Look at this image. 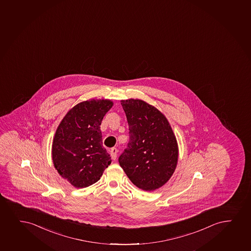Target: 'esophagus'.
<instances>
[{
	"label": "esophagus",
	"instance_id": "esophagus-1",
	"mask_svg": "<svg viewBox=\"0 0 251 251\" xmlns=\"http://www.w3.org/2000/svg\"><path fill=\"white\" fill-rule=\"evenodd\" d=\"M117 153L118 150L116 148H113V149H111V150H110V155H111V158L114 159V160H115L116 158H117Z\"/></svg>",
	"mask_w": 251,
	"mask_h": 251
}]
</instances>
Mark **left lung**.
Wrapping results in <instances>:
<instances>
[{"label":"left lung","instance_id":"1","mask_svg":"<svg viewBox=\"0 0 251 251\" xmlns=\"http://www.w3.org/2000/svg\"><path fill=\"white\" fill-rule=\"evenodd\" d=\"M129 126V142L119 163L140 189L153 191L166 183L178 159L176 139L166 118L138 99L121 101Z\"/></svg>","mask_w":251,"mask_h":251}]
</instances>
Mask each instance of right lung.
Returning <instances> with one entry per match:
<instances>
[{
  "label": "right lung",
  "mask_w": 251,
  "mask_h": 251,
  "mask_svg": "<svg viewBox=\"0 0 251 251\" xmlns=\"http://www.w3.org/2000/svg\"><path fill=\"white\" fill-rule=\"evenodd\" d=\"M109 100L82 101L61 121L52 143V160L62 177L77 188L99 181L111 157L102 146L101 121L112 108Z\"/></svg>",
  "instance_id": "1"
}]
</instances>
